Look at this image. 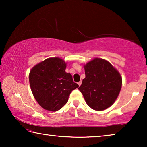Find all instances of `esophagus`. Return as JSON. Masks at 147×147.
<instances>
[{"instance_id":"esophagus-1","label":"esophagus","mask_w":147,"mask_h":147,"mask_svg":"<svg viewBox=\"0 0 147 147\" xmlns=\"http://www.w3.org/2000/svg\"><path fill=\"white\" fill-rule=\"evenodd\" d=\"M78 85H79V86H80V85H81V84H82V81H80V82H78Z\"/></svg>"}]
</instances>
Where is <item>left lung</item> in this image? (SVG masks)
<instances>
[{
    "instance_id": "obj_1",
    "label": "left lung",
    "mask_w": 147,
    "mask_h": 147,
    "mask_svg": "<svg viewBox=\"0 0 147 147\" xmlns=\"http://www.w3.org/2000/svg\"><path fill=\"white\" fill-rule=\"evenodd\" d=\"M86 78L78 89L86 103L96 111H102L115 102L122 87L119 71L106 59L95 58L84 65Z\"/></svg>"
}]
</instances>
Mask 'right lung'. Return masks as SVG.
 I'll return each instance as SVG.
<instances>
[{"instance_id":"add662e5","label":"right lung","mask_w":147,"mask_h":147,"mask_svg":"<svg viewBox=\"0 0 147 147\" xmlns=\"http://www.w3.org/2000/svg\"><path fill=\"white\" fill-rule=\"evenodd\" d=\"M63 59L49 58L36 65L29 73V82L35 99L42 108L56 111L65 105L71 91L79 86L65 72Z\"/></svg>"}]
</instances>
